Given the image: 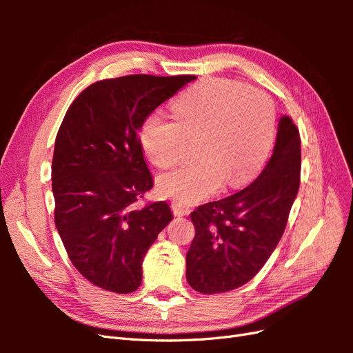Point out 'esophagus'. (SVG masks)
<instances>
[{
    "instance_id": "obj_1",
    "label": "esophagus",
    "mask_w": 353,
    "mask_h": 353,
    "mask_svg": "<svg viewBox=\"0 0 353 353\" xmlns=\"http://www.w3.org/2000/svg\"><path fill=\"white\" fill-rule=\"evenodd\" d=\"M170 208H172L174 215H176V216H184V215H188V213H190V209L184 205H181V203H178V201H172Z\"/></svg>"
}]
</instances>
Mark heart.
Returning a JSON list of instances; mask_svg holds the SVG:
<instances>
[{
	"mask_svg": "<svg viewBox=\"0 0 353 353\" xmlns=\"http://www.w3.org/2000/svg\"><path fill=\"white\" fill-rule=\"evenodd\" d=\"M175 119L153 112L141 126V144L157 168L183 157L185 140L196 141V163L160 176V193L181 205L213 196L223 184L248 181L268 154L275 131V109L268 95L228 79H208L178 97Z\"/></svg>",
	"mask_w": 353,
	"mask_h": 353,
	"instance_id": "b5f03b06",
	"label": "heart"
}]
</instances>
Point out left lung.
<instances>
[{"label": "left lung", "mask_w": 353, "mask_h": 353, "mask_svg": "<svg viewBox=\"0 0 353 353\" xmlns=\"http://www.w3.org/2000/svg\"><path fill=\"white\" fill-rule=\"evenodd\" d=\"M301 185V135L281 116L271 159L239 193L191 212L196 236L187 252V281L215 294L250 281L281 240Z\"/></svg>", "instance_id": "1"}]
</instances>
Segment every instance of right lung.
<instances>
[{
	"label": "right lung",
	"instance_id": "right-lung-1",
	"mask_svg": "<svg viewBox=\"0 0 353 353\" xmlns=\"http://www.w3.org/2000/svg\"><path fill=\"white\" fill-rule=\"evenodd\" d=\"M193 74H128L83 90L56 137L54 221L72 263L94 285L132 293L143 259L172 221L166 201L135 203L153 187L138 132L145 117L194 81Z\"/></svg>",
	"mask_w": 353,
	"mask_h": 353
}]
</instances>
